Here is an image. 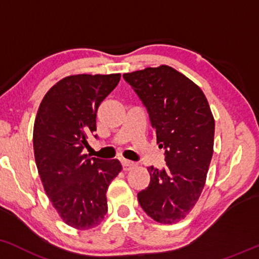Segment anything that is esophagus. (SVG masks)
Wrapping results in <instances>:
<instances>
[{
    "label": "esophagus",
    "mask_w": 259,
    "mask_h": 259,
    "mask_svg": "<svg viewBox=\"0 0 259 259\" xmlns=\"http://www.w3.org/2000/svg\"><path fill=\"white\" fill-rule=\"evenodd\" d=\"M121 165H123V169H124V170L129 171V170L134 169V167H135L138 164H136L135 161L127 160V159H123V160H121Z\"/></svg>",
    "instance_id": "obj_1"
}]
</instances>
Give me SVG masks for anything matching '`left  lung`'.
<instances>
[{"label":"left lung","mask_w":259,"mask_h":259,"mask_svg":"<svg viewBox=\"0 0 259 259\" xmlns=\"http://www.w3.org/2000/svg\"><path fill=\"white\" fill-rule=\"evenodd\" d=\"M123 78L147 110L166 161L161 170L147 167L151 182L138 193L139 204L157 222H179L197 204L213 154L210 106L197 84L166 65Z\"/></svg>","instance_id":"8db88e82"}]
</instances>
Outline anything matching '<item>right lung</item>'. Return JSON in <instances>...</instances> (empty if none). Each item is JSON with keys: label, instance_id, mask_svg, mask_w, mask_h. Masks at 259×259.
I'll use <instances>...</instances> for the list:
<instances>
[{"label": "right lung", "instance_id": "obj_1", "mask_svg": "<svg viewBox=\"0 0 259 259\" xmlns=\"http://www.w3.org/2000/svg\"><path fill=\"white\" fill-rule=\"evenodd\" d=\"M120 74H76L49 89L37 112L33 152L40 181L53 206L68 226L94 228L107 212L106 192L121 170L118 159L83 154L96 135V112Z\"/></svg>", "mask_w": 259, "mask_h": 259}]
</instances>
